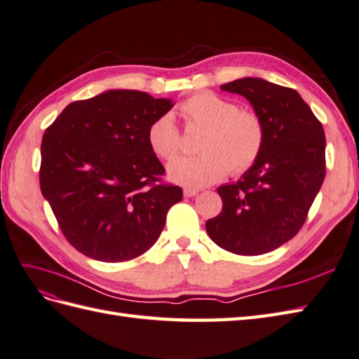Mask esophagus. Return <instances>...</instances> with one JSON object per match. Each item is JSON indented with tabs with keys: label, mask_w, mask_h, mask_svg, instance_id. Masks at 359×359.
<instances>
[{
	"label": "esophagus",
	"mask_w": 359,
	"mask_h": 359,
	"mask_svg": "<svg viewBox=\"0 0 359 359\" xmlns=\"http://www.w3.org/2000/svg\"><path fill=\"white\" fill-rule=\"evenodd\" d=\"M200 192V189H197V188H183V196L185 197H194V196H197Z\"/></svg>",
	"instance_id": "1"
}]
</instances>
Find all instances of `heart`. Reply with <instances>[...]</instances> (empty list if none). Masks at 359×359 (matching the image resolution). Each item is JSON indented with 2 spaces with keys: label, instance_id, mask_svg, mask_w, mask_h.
<instances>
[{
  "label": "heart",
  "instance_id": "b5f03b06",
  "mask_svg": "<svg viewBox=\"0 0 359 359\" xmlns=\"http://www.w3.org/2000/svg\"><path fill=\"white\" fill-rule=\"evenodd\" d=\"M189 126L205 128L197 156H182L168 163L171 180L188 188L206 187L226 174L249 171L264 149L265 126L253 110L240 109L233 101L210 92L191 95L180 104ZM151 151L171 159L180 150V132L170 114L156 118L147 132Z\"/></svg>",
  "mask_w": 359,
  "mask_h": 359
}]
</instances>
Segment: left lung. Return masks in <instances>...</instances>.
<instances>
[{
  "instance_id": "left-lung-1",
  "label": "left lung",
  "mask_w": 359,
  "mask_h": 359,
  "mask_svg": "<svg viewBox=\"0 0 359 359\" xmlns=\"http://www.w3.org/2000/svg\"><path fill=\"white\" fill-rule=\"evenodd\" d=\"M249 100L265 126L264 149L236 183L217 192L219 215L206 222L217 245L236 255L269 253L296 236L326 176L323 126L297 90L244 77L222 86Z\"/></svg>"
}]
</instances>
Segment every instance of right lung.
<instances>
[{"label": "right lung", "instance_id": "add662e5", "mask_svg": "<svg viewBox=\"0 0 359 359\" xmlns=\"http://www.w3.org/2000/svg\"><path fill=\"white\" fill-rule=\"evenodd\" d=\"M172 106L147 92L110 89L68 104L45 130L41 191L80 253L123 262L158 241L183 192L161 183L165 168L147 132Z\"/></svg>", "mask_w": 359, "mask_h": 359}]
</instances>
